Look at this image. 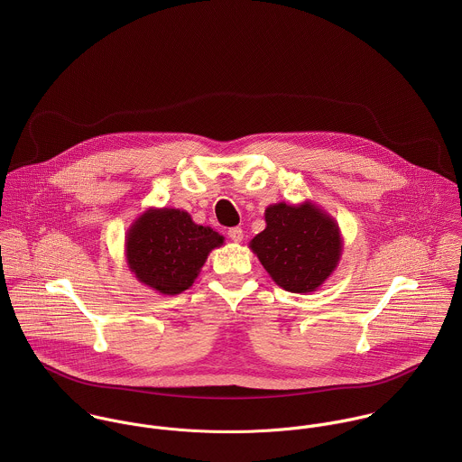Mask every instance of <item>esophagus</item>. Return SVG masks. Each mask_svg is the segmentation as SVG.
Returning <instances> with one entry per match:
<instances>
[{"label": "esophagus", "mask_w": 462, "mask_h": 462, "mask_svg": "<svg viewBox=\"0 0 462 462\" xmlns=\"http://www.w3.org/2000/svg\"><path fill=\"white\" fill-rule=\"evenodd\" d=\"M227 236H229L233 242L240 244V242L244 240V231H242V227H231V229L227 231Z\"/></svg>", "instance_id": "obj_1"}]
</instances>
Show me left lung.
Listing matches in <instances>:
<instances>
[{"instance_id":"left-lung-1","label":"left lung","mask_w":462,"mask_h":462,"mask_svg":"<svg viewBox=\"0 0 462 462\" xmlns=\"http://www.w3.org/2000/svg\"><path fill=\"white\" fill-rule=\"evenodd\" d=\"M264 222L266 227L249 247L273 282L291 293L317 291L341 260L337 222L311 200L270 204Z\"/></svg>"}]
</instances>
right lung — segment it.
Listing matches in <instances>:
<instances>
[{
  "mask_svg": "<svg viewBox=\"0 0 462 462\" xmlns=\"http://www.w3.org/2000/svg\"><path fill=\"white\" fill-rule=\"evenodd\" d=\"M222 244V235L196 224L185 209L147 208L126 233L125 254L142 284L178 295L194 284L209 253Z\"/></svg>",
  "mask_w": 462,
  "mask_h": 462,
  "instance_id": "1",
  "label": "right lung"
}]
</instances>
